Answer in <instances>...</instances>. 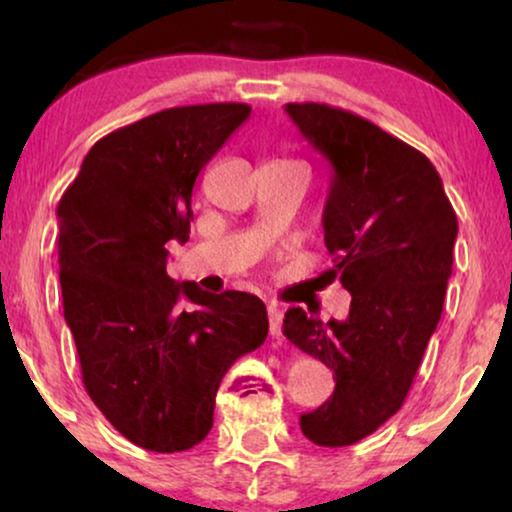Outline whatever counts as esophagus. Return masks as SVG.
Segmentation results:
<instances>
[{
  "label": "esophagus",
  "mask_w": 512,
  "mask_h": 512,
  "mask_svg": "<svg viewBox=\"0 0 512 512\" xmlns=\"http://www.w3.org/2000/svg\"><path fill=\"white\" fill-rule=\"evenodd\" d=\"M268 319H270V335H272V338H279V335H282V319H284L282 310H279V307H275V305H270L268 307Z\"/></svg>",
  "instance_id": "esophagus-1"
}]
</instances>
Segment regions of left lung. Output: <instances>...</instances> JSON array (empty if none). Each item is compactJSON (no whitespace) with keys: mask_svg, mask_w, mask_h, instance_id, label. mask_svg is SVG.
I'll list each match as a JSON object with an SVG mask.
<instances>
[{"mask_svg":"<svg viewBox=\"0 0 512 512\" xmlns=\"http://www.w3.org/2000/svg\"><path fill=\"white\" fill-rule=\"evenodd\" d=\"M284 109L331 167L321 219L328 277L352 293L345 321L303 307L284 314L286 338L335 380L333 396L300 415V429L314 445L345 447L380 429L408 396L443 312L457 214L422 151L352 111Z\"/></svg>","mask_w":512,"mask_h":512,"instance_id":"obj_1","label":"left lung"}]
</instances>
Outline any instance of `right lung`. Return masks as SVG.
<instances>
[{
    "instance_id": "add662e5",
    "label": "right lung",
    "mask_w": 512,
    "mask_h": 512,
    "mask_svg": "<svg viewBox=\"0 0 512 512\" xmlns=\"http://www.w3.org/2000/svg\"><path fill=\"white\" fill-rule=\"evenodd\" d=\"M249 114V104H193L118 128L58 205L62 305L83 384L144 450L205 440L223 375L268 338L261 298L207 293L165 270V244L191 233L195 179Z\"/></svg>"
}]
</instances>
